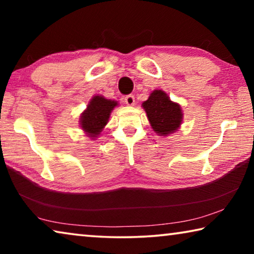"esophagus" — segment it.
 I'll use <instances>...</instances> for the list:
<instances>
[{
    "label": "esophagus",
    "instance_id": "obj_1",
    "mask_svg": "<svg viewBox=\"0 0 254 254\" xmlns=\"http://www.w3.org/2000/svg\"><path fill=\"white\" fill-rule=\"evenodd\" d=\"M124 102H126V104L128 106H133L135 104V98L133 95H127L124 98Z\"/></svg>",
    "mask_w": 254,
    "mask_h": 254
}]
</instances>
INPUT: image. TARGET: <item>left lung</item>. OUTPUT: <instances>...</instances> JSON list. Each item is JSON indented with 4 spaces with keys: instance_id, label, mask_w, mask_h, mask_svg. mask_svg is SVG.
Masks as SVG:
<instances>
[{
    "instance_id": "obj_1",
    "label": "left lung",
    "mask_w": 254,
    "mask_h": 254,
    "mask_svg": "<svg viewBox=\"0 0 254 254\" xmlns=\"http://www.w3.org/2000/svg\"><path fill=\"white\" fill-rule=\"evenodd\" d=\"M152 130L159 135L166 136L176 132L183 121V111L178 103L170 101L161 91H153L147 101L142 103Z\"/></svg>"
}]
</instances>
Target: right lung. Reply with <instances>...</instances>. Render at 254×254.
Here are the masks:
<instances>
[{"label": "right lung", "instance_id": "right-lung-1", "mask_svg": "<svg viewBox=\"0 0 254 254\" xmlns=\"http://www.w3.org/2000/svg\"><path fill=\"white\" fill-rule=\"evenodd\" d=\"M115 106H118L117 101L106 100L101 95L94 96L80 115V127L89 137L95 139L109 122L111 112Z\"/></svg>", "mask_w": 254, "mask_h": 254}]
</instances>
